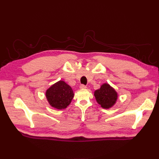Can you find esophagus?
Returning <instances> with one entry per match:
<instances>
[{"label":"esophagus","mask_w":159,"mask_h":159,"mask_svg":"<svg viewBox=\"0 0 159 159\" xmlns=\"http://www.w3.org/2000/svg\"><path fill=\"white\" fill-rule=\"evenodd\" d=\"M80 88L81 89H85V88H86V85H84V84H81V85H80Z\"/></svg>","instance_id":"34e87169"}]
</instances>
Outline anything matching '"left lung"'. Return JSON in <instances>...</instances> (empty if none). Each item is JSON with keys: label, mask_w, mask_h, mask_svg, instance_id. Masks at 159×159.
<instances>
[{"label": "left lung", "mask_w": 159, "mask_h": 159, "mask_svg": "<svg viewBox=\"0 0 159 159\" xmlns=\"http://www.w3.org/2000/svg\"><path fill=\"white\" fill-rule=\"evenodd\" d=\"M94 95L97 102L105 109L112 107L117 99V92L107 84H103L100 89L96 90Z\"/></svg>", "instance_id": "8db88e82"}]
</instances>
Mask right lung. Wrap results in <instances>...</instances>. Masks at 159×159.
<instances>
[{"instance_id": "1", "label": "right lung", "mask_w": 159, "mask_h": 159, "mask_svg": "<svg viewBox=\"0 0 159 159\" xmlns=\"http://www.w3.org/2000/svg\"><path fill=\"white\" fill-rule=\"evenodd\" d=\"M74 92L69 85L59 81L46 91V95L49 103L56 109H62L68 106L74 98Z\"/></svg>"}]
</instances>
